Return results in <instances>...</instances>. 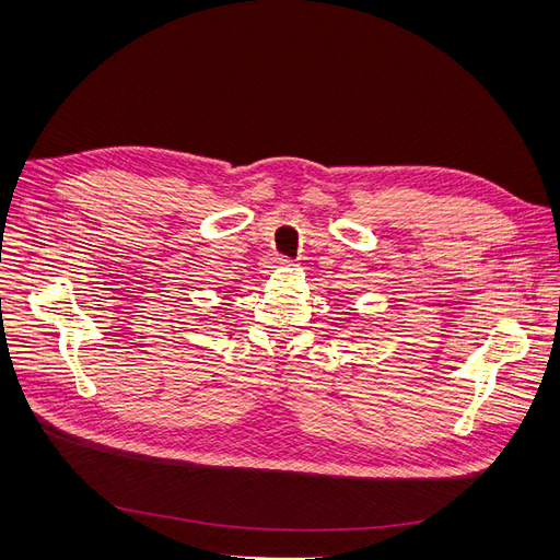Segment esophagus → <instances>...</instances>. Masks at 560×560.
<instances>
[{
	"instance_id": "esophagus-1",
	"label": "esophagus",
	"mask_w": 560,
	"mask_h": 560,
	"mask_svg": "<svg viewBox=\"0 0 560 560\" xmlns=\"http://www.w3.org/2000/svg\"><path fill=\"white\" fill-rule=\"evenodd\" d=\"M279 262H281V265H290V258H283V256H281Z\"/></svg>"
}]
</instances>
